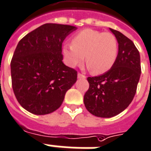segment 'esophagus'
I'll return each instance as SVG.
<instances>
[{"instance_id": "1", "label": "esophagus", "mask_w": 151, "mask_h": 151, "mask_svg": "<svg viewBox=\"0 0 151 151\" xmlns=\"http://www.w3.org/2000/svg\"><path fill=\"white\" fill-rule=\"evenodd\" d=\"M77 77H78V79H85V78H86V76H85L84 75L81 74V73H78Z\"/></svg>"}]
</instances>
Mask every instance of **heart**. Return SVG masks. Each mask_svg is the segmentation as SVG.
Masks as SVG:
<instances>
[{
	"mask_svg": "<svg viewBox=\"0 0 151 151\" xmlns=\"http://www.w3.org/2000/svg\"><path fill=\"white\" fill-rule=\"evenodd\" d=\"M63 54L68 66L76 68L87 63V68L96 75L104 74L113 68L118 55V42L109 32L83 29L73 36L71 43H66Z\"/></svg>",
	"mask_w": 151,
	"mask_h": 151,
	"instance_id": "1",
	"label": "heart"
}]
</instances>
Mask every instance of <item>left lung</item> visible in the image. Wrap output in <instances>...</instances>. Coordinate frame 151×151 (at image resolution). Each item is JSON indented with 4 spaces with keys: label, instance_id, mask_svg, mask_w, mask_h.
<instances>
[{
    "label": "left lung",
    "instance_id": "left-lung-1",
    "mask_svg": "<svg viewBox=\"0 0 151 151\" xmlns=\"http://www.w3.org/2000/svg\"><path fill=\"white\" fill-rule=\"evenodd\" d=\"M118 42L117 59L110 70L88 77L83 102L87 110L99 117H112L124 111L136 93L141 76L139 51L121 32L109 28Z\"/></svg>",
    "mask_w": 151,
    "mask_h": 151
}]
</instances>
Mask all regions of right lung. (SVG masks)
<instances>
[{
	"mask_svg": "<svg viewBox=\"0 0 151 151\" xmlns=\"http://www.w3.org/2000/svg\"><path fill=\"white\" fill-rule=\"evenodd\" d=\"M76 26L47 23L19 41L11 60L14 95L26 110L45 115L58 109L76 82L77 71L63 63L62 44Z\"/></svg>",
	"mask_w": 151,
	"mask_h": 151,
	"instance_id": "obj_1",
	"label": "right lung"
}]
</instances>
